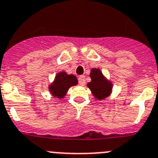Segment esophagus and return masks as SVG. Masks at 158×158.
I'll use <instances>...</instances> for the list:
<instances>
[{
	"instance_id": "obj_1",
	"label": "esophagus",
	"mask_w": 158,
	"mask_h": 158,
	"mask_svg": "<svg viewBox=\"0 0 158 158\" xmlns=\"http://www.w3.org/2000/svg\"><path fill=\"white\" fill-rule=\"evenodd\" d=\"M78 81H79V84H80L81 85H85V76H84V75H81V76L79 77V78H78Z\"/></svg>"
}]
</instances>
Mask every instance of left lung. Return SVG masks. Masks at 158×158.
<instances>
[{
    "instance_id": "1",
    "label": "left lung",
    "mask_w": 158,
    "mask_h": 158,
    "mask_svg": "<svg viewBox=\"0 0 158 158\" xmlns=\"http://www.w3.org/2000/svg\"><path fill=\"white\" fill-rule=\"evenodd\" d=\"M89 76L92 81L87 84V86L97 100H102L110 95L113 84L104 77L100 69L93 68Z\"/></svg>"
}]
</instances>
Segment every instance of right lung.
Listing matches in <instances>:
<instances>
[{
  "instance_id": "add662e5",
  "label": "right lung",
  "mask_w": 158,
  "mask_h": 158,
  "mask_svg": "<svg viewBox=\"0 0 158 158\" xmlns=\"http://www.w3.org/2000/svg\"><path fill=\"white\" fill-rule=\"evenodd\" d=\"M77 83V79L73 74H67L65 71L59 72L55 77L54 81L48 86L49 92L55 98L63 99L69 88L75 86Z\"/></svg>"
}]
</instances>
